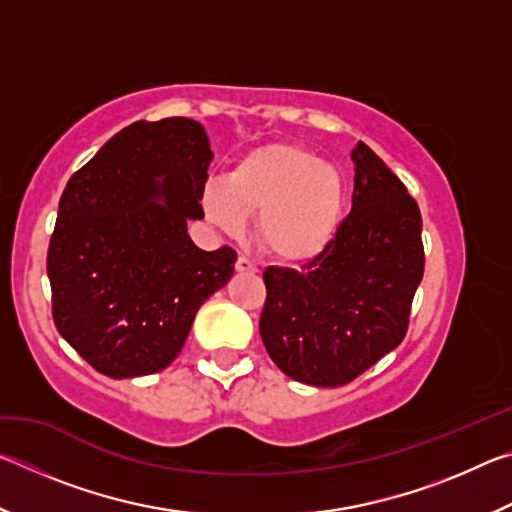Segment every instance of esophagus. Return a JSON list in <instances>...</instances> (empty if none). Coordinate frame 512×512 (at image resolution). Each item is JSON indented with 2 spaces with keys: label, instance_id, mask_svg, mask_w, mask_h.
<instances>
[{
  "label": "esophagus",
  "instance_id": "1",
  "mask_svg": "<svg viewBox=\"0 0 512 512\" xmlns=\"http://www.w3.org/2000/svg\"><path fill=\"white\" fill-rule=\"evenodd\" d=\"M235 268H237L239 273H257L255 262H253V259H248L246 255H239V257H237Z\"/></svg>",
  "mask_w": 512,
  "mask_h": 512
}]
</instances>
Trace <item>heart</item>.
Instances as JSON below:
<instances>
[{"label":"heart","mask_w":512,"mask_h":512,"mask_svg":"<svg viewBox=\"0 0 512 512\" xmlns=\"http://www.w3.org/2000/svg\"><path fill=\"white\" fill-rule=\"evenodd\" d=\"M345 205V178L336 164L300 144L271 142L232 164L225 183L203 192V210L216 228L237 232L255 219V239L280 262H309L332 244Z\"/></svg>","instance_id":"b5f03b06"}]
</instances>
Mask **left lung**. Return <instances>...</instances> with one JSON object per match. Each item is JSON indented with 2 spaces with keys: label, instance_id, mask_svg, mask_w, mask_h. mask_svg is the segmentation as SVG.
<instances>
[{
  "label": "left lung",
  "instance_id": "8db88e82",
  "mask_svg": "<svg viewBox=\"0 0 512 512\" xmlns=\"http://www.w3.org/2000/svg\"><path fill=\"white\" fill-rule=\"evenodd\" d=\"M352 212L300 271L268 266L259 334L284 375L343 386L395 350L409 329L424 273L422 216L379 155L352 151Z\"/></svg>",
  "mask_w": 512,
  "mask_h": 512
}]
</instances>
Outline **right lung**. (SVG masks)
Wrapping results in <instances>:
<instances>
[{
  "label": "right lung",
  "mask_w": 512,
  "mask_h": 512,
  "mask_svg": "<svg viewBox=\"0 0 512 512\" xmlns=\"http://www.w3.org/2000/svg\"><path fill=\"white\" fill-rule=\"evenodd\" d=\"M210 160L198 121H135L69 178L47 250L51 316L101 375L167 368L198 307L232 277L235 250L207 253L187 235Z\"/></svg>",
  "instance_id": "1"
}]
</instances>
